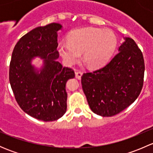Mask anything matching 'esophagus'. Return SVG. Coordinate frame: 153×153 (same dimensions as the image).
<instances>
[{
  "mask_svg": "<svg viewBox=\"0 0 153 153\" xmlns=\"http://www.w3.org/2000/svg\"><path fill=\"white\" fill-rule=\"evenodd\" d=\"M82 75H83V72H80V71H77V72H75V77H76V78H78V80L81 79Z\"/></svg>",
  "mask_w": 153,
  "mask_h": 153,
  "instance_id": "34e87169",
  "label": "esophagus"
}]
</instances>
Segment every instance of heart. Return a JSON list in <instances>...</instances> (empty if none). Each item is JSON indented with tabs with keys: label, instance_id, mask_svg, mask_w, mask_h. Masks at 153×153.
I'll list each match as a JSON object with an SVG mask.
<instances>
[{
	"label": "heart",
	"instance_id": "1",
	"mask_svg": "<svg viewBox=\"0 0 153 153\" xmlns=\"http://www.w3.org/2000/svg\"><path fill=\"white\" fill-rule=\"evenodd\" d=\"M68 42L60 43L58 50L64 62L72 65L83 60L92 69L106 65L113 56L118 39L112 31L96 28L75 29L69 33Z\"/></svg>",
	"mask_w": 153,
	"mask_h": 153
}]
</instances>
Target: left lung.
Listing matches in <instances>:
<instances>
[{"mask_svg":"<svg viewBox=\"0 0 153 153\" xmlns=\"http://www.w3.org/2000/svg\"><path fill=\"white\" fill-rule=\"evenodd\" d=\"M104 66L81 77L82 88L94 113L103 117L118 114L139 95L143 84L144 61L141 49L130 38Z\"/></svg>","mask_w":153,"mask_h":153,"instance_id":"8db88e82","label":"left lung"}]
</instances>
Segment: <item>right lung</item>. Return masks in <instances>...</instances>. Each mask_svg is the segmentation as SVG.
Instances as JSON below:
<instances>
[{
    "instance_id": "add662e5",
    "label": "right lung",
    "mask_w": 153,
    "mask_h": 153,
    "mask_svg": "<svg viewBox=\"0 0 153 153\" xmlns=\"http://www.w3.org/2000/svg\"><path fill=\"white\" fill-rule=\"evenodd\" d=\"M58 23L35 28L18 41L10 66V82L15 99L27 114L44 121L59 119L67 111L66 83L75 78L72 69L58 61ZM35 57L42 59L38 68Z\"/></svg>"
}]
</instances>
